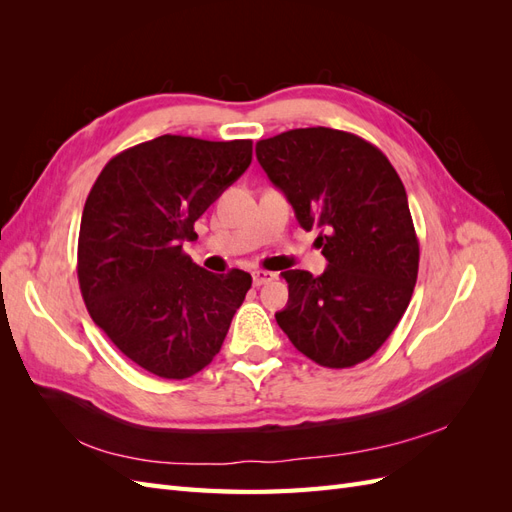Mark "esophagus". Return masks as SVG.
Wrapping results in <instances>:
<instances>
[{
	"instance_id": "1",
	"label": "esophagus",
	"mask_w": 512,
	"mask_h": 512,
	"mask_svg": "<svg viewBox=\"0 0 512 512\" xmlns=\"http://www.w3.org/2000/svg\"><path fill=\"white\" fill-rule=\"evenodd\" d=\"M273 277H275V273H271V271H254V273H252V280H254V286H256V288L269 284V282L273 280Z\"/></svg>"
}]
</instances>
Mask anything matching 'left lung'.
Listing matches in <instances>:
<instances>
[{
    "instance_id": "left-lung-1",
    "label": "left lung",
    "mask_w": 512,
    "mask_h": 512,
    "mask_svg": "<svg viewBox=\"0 0 512 512\" xmlns=\"http://www.w3.org/2000/svg\"><path fill=\"white\" fill-rule=\"evenodd\" d=\"M256 158L305 230L320 228L327 269H290L288 305L275 314L292 346L322 367L367 361L395 331L418 275L406 188L361 136L299 128L256 143Z\"/></svg>"
}]
</instances>
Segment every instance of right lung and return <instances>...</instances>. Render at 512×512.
I'll return each mask as SVG.
<instances>
[{
	"instance_id": "obj_1",
	"label": "right lung",
	"mask_w": 512,
	"mask_h": 512,
	"mask_svg": "<svg viewBox=\"0 0 512 512\" xmlns=\"http://www.w3.org/2000/svg\"><path fill=\"white\" fill-rule=\"evenodd\" d=\"M252 162V141L164 134L108 162L79 232L89 316L149 374L185 380L220 352L252 275H215L183 252L194 222Z\"/></svg>"
}]
</instances>
